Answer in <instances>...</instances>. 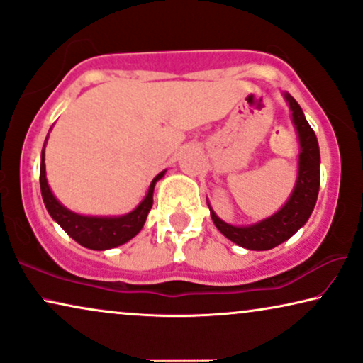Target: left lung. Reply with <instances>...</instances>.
<instances>
[{
    "label": "left lung",
    "instance_id": "left-lung-1",
    "mask_svg": "<svg viewBox=\"0 0 363 363\" xmlns=\"http://www.w3.org/2000/svg\"><path fill=\"white\" fill-rule=\"evenodd\" d=\"M282 96L292 113V123L298 138L297 179L286 204L272 216L255 224L234 225L222 220L207 202L212 222L220 230V234L249 250H269L291 239L311 217L320 187V151H318L315 133L308 125L297 101L289 93H282Z\"/></svg>",
    "mask_w": 363,
    "mask_h": 363
}]
</instances>
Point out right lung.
Here are the masks:
<instances>
[{"label": "right lung", "mask_w": 363, "mask_h": 363, "mask_svg": "<svg viewBox=\"0 0 363 363\" xmlns=\"http://www.w3.org/2000/svg\"><path fill=\"white\" fill-rule=\"evenodd\" d=\"M48 141V138H46ZM45 141V146H46ZM45 146L41 151V169H40V186L41 196L45 201V206L52 220H56L61 225V229L74 239L77 244L83 247L93 250H108L114 249L118 245H123L131 240L134 235L141 232L144 222L147 219L149 211L152 207V194L154 186L157 181H161L166 171L159 172L152 179L151 186H149L147 194L144 199L139 202L136 209L123 216H83L77 214L62 206L56 196L52 194L50 184L46 179V164H45Z\"/></svg>", "instance_id": "right-lung-1"}]
</instances>
